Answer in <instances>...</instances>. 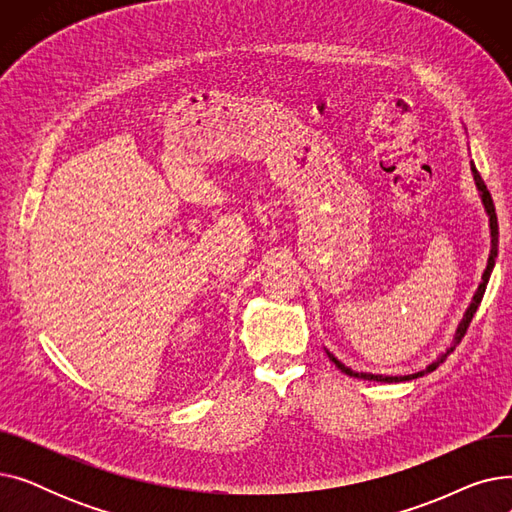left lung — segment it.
Instances as JSON below:
<instances>
[{
  "mask_svg": "<svg viewBox=\"0 0 512 512\" xmlns=\"http://www.w3.org/2000/svg\"><path fill=\"white\" fill-rule=\"evenodd\" d=\"M471 174H473V180H475V186H477V191H479V199H481V205H483V209H486V213H488V218H490V236H492V249H490V257H488V265H486V272H483V276H481V284L477 286V290H475V294H473V299H471V305L467 307V311H465V315H463V319H461V324H459V328H456V332H454V338H452V342H450V346L446 348V351L436 359V361H432L429 363L425 369H421V371H415V373H409V375H382V373H367V371H355V369H351V367H346L342 361H338L328 348H326V355L330 357V361L342 371V373H346V375H351V378H359V380H369V382H384V384H398V382H411V380H417V378H423V375H427V373H432L436 367H440V363H444L446 361V357L454 351L456 348V344L461 342V338L465 336V332H467V328H469V324H471V319H473V315H475V311H477V307H479V303H481V299H483V292H486V286H488V280H490V276H492V270H494V263H496V257H498V220H496V209H494V203H492V197H490V193H488V188H486V184H483V180H481V176H479V172H477V168H475V164L471 161Z\"/></svg>",
  "mask_w": 512,
  "mask_h": 512,
  "instance_id": "obj_1",
  "label": "left lung"
}]
</instances>
